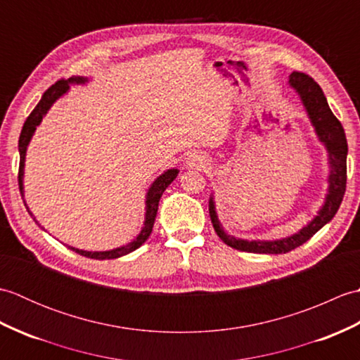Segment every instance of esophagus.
<instances>
[{
    "instance_id": "esophagus-1",
    "label": "esophagus",
    "mask_w": 360,
    "mask_h": 360,
    "mask_svg": "<svg viewBox=\"0 0 360 360\" xmlns=\"http://www.w3.org/2000/svg\"><path fill=\"white\" fill-rule=\"evenodd\" d=\"M209 159L202 153H193V155H188L186 159V165L188 168H198V170H202V168L207 167Z\"/></svg>"
}]
</instances>
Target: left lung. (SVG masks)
Returning <instances> with one entry per match:
<instances>
[{
  "label": "left lung",
  "instance_id": "1",
  "mask_svg": "<svg viewBox=\"0 0 360 360\" xmlns=\"http://www.w3.org/2000/svg\"><path fill=\"white\" fill-rule=\"evenodd\" d=\"M288 85L294 89V93L300 98L319 142L326 150L330 172H328L326 179L328 188L325 200L317 215L294 235H289L286 238L280 240H246L236 238V236L229 235L224 231L218 218L215 195L212 193L209 200V213L213 229H215L217 235L227 246L236 250L254 252V254H286V252L302 246L303 243H307L312 235L317 233L320 229L334 218L340 207L343 195H345L348 143L342 124L330 110V105L326 102L322 88L309 75L303 72H292L289 75Z\"/></svg>",
  "mask_w": 360,
  "mask_h": 360
}]
</instances>
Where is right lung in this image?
<instances>
[{"label": "right lung", "mask_w": 360, "mask_h": 360, "mask_svg": "<svg viewBox=\"0 0 360 360\" xmlns=\"http://www.w3.org/2000/svg\"><path fill=\"white\" fill-rule=\"evenodd\" d=\"M88 82H91L89 77H82V75H77V77H71L70 80H60L57 82L56 85H52L46 93L41 96V101L37 103V106L34 108V111L29 114V117L26 119L25 125H22L21 134H20V141H18V151H20V172H18V184H20V192L21 196L25 198V186H22V179H25V162H26V153H27V147L30 141L37 131V127L41 124L43 117L48 114V111L51 110V106L56 103L60 97H63L65 94L70 93L71 85H86ZM179 170L178 168H168L162 174H159L158 178L151 182V186L148 187L147 193H145V217H143V226L141 229L139 235L136 236L133 241H129L124 246L114 248L110 250H83V249H77L72 246H68L71 250L77 252V254L88 257V258H94V259H114L119 257H124L129 252L136 250L137 248H141L142 244L148 240V236L153 231V224H155L156 219V213H158V207H159V200L162 193L165 192V188L172 184V182L176 179ZM26 209L29 212V215L34 218L35 223L38 224V221L35 219V217L32 215V212L29 210L27 204L25 201ZM40 226V224H38ZM41 227V226H40ZM44 229V227H41Z\"/></svg>", "instance_id": "right-lung-1"}]
</instances>
